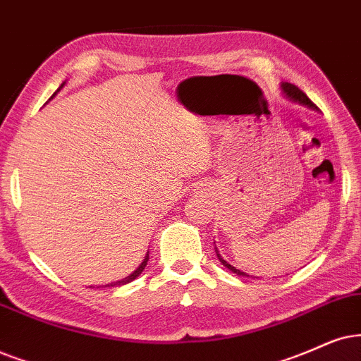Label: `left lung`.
Listing matches in <instances>:
<instances>
[{
	"label": "left lung",
	"instance_id": "obj_1",
	"mask_svg": "<svg viewBox=\"0 0 361 361\" xmlns=\"http://www.w3.org/2000/svg\"><path fill=\"white\" fill-rule=\"evenodd\" d=\"M281 88H283V91H285L286 97L293 99V102H298V103H302V104H307V106L313 108V109L317 108V104H314V103L312 102V99H310V98L307 97V94H305L303 91L298 88V86H295V85H291V83H283ZM218 258H220V262L223 263V267H226L230 271H233V273H236V275H240V276H248V275H246V273L236 270L235 267H231L230 263H226L225 259H223V258L220 257V255H218Z\"/></svg>",
	"mask_w": 361,
	"mask_h": 361
}]
</instances>
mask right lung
Instances as JSON below:
<instances>
[{
	"instance_id": "1",
	"label": "right lung",
	"mask_w": 361,
	"mask_h": 361,
	"mask_svg": "<svg viewBox=\"0 0 361 361\" xmlns=\"http://www.w3.org/2000/svg\"><path fill=\"white\" fill-rule=\"evenodd\" d=\"M63 86V85H61ZM148 258H149V255H147V257H145V259H143V263L140 264L138 268H136V271H133L131 273L130 276H126V278H123V280H120V281H116V283H109V285H106V286H118V285H126V283H130V281H133L135 278H138L140 275H141V271L145 270V267H147V263H148Z\"/></svg>"
}]
</instances>
